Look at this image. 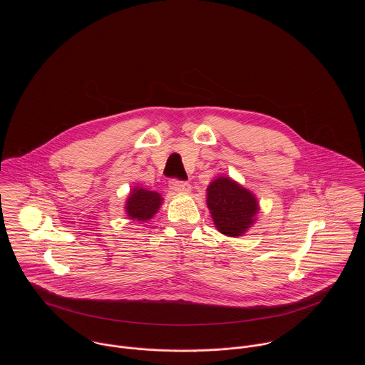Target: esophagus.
Segmentation results:
<instances>
[{"mask_svg": "<svg viewBox=\"0 0 365 365\" xmlns=\"http://www.w3.org/2000/svg\"><path fill=\"white\" fill-rule=\"evenodd\" d=\"M170 188L174 191V192H180V194H188L191 191V185L188 182H184V181H171L170 182Z\"/></svg>", "mask_w": 365, "mask_h": 365, "instance_id": "1", "label": "esophagus"}]
</instances>
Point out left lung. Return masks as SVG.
<instances>
[{"label": "left lung", "mask_w": 365, "mask_h": 365, "mask_svg": "<svg viewBox=\"0 0 365 365\" xmlns=\"http://www.w3.org/2000/svg\"><path fill=\"white\" fill-rule=\"evenodd\" d=\"M207 205L215 227L229 237L243 236L256 223L260 210L256 195L226 175L209 184Z\"/></svg>", "instance_id": "obj_1"}]
</instances>
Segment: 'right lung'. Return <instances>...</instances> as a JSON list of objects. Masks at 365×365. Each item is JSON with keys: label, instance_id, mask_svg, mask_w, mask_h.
<instances>
[{"label": "right lung", "instance_id": "add662e5", "mask_svg": "<svg viewBox=\"0 0 365 365\" xmlns=\"http://www.w3.org/2000/svg\"><path fill=\"white\" fill-rule=\"evenodd\" d=\"M161 204L163 198L156 191H149L143 187H135L129 192L123 208L129 219L138 222H148L156 215Z\"/></svg>", "mask_w": 365, "mask_h": 365}]
</instances>
